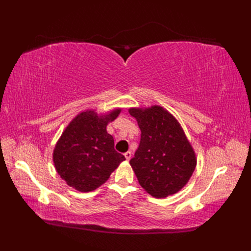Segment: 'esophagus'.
<instances>
[{
    "instance_id": "34e87169",
    "label": "esophagus",
    "mask_w": 251,
    "mask_h": 251,
    "mask_svg": "<svg viewBox=\"0 0 251 251\" xmlns=\"http://www.w3.org/2000/svg\"><path fill=\"white\" fill-rule=\"evenodd\" d=\"M125 157H126V160L128 161V160H130V159H131V157H132V153H131V151H126V153H125Z\"/></svg>"
}]
</instances>
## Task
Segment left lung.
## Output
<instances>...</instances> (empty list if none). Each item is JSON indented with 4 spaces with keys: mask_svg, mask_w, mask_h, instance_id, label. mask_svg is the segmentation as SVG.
I'll list each match as a JSON object with an SVG mask.
<instances>
[{
    "mask_svg": "<svg viewBox=\"0 0 251 251\" xmlns=\"http://www.w3.org/2000/svg\"><path fill=\"white\" fill-rule=\"evenodd\" d=\"M141 131L130 164L139 184L155 198L176 194L192 177L196 154L172 114L159 105L128 110Z\"/></svg>",
    "mask_w": 251,
    "mask_h": 251,
    "instance_id": "8db88e82",
    "label": "left lung"
}]
</instances>
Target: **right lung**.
I'll return each instance as SVG.
<instances>
[{
	"label": "right lung",
	"mask_w": 251,
	"mask_h": 251,
	"mask_svg": "<svg viewBox=\"0 0 251 251\" xmlns=\"http://www.w3.org/2000/svg\"><path fill=\"white\" fill-rule=\"evenodd\" d=\"M120 111L98 115L87 110L68 125L53 151L55 170L68 185L82 193L92 192L126 160L114 149L113 136L107 132L108 124Z\"/></svg>",
	"instance_id": "add662e5"
}]
</instances>
